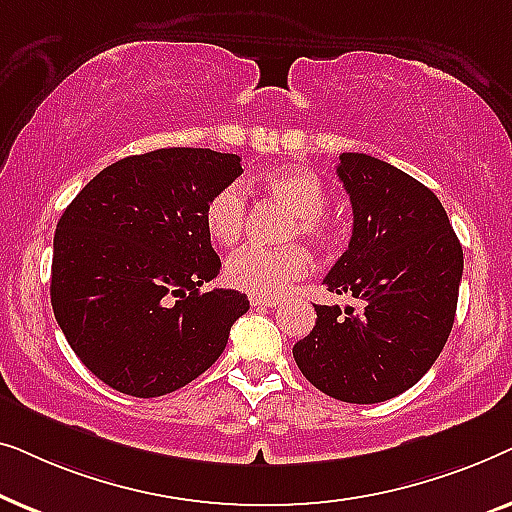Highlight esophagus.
<instances>
[{
	"label": "esophagus",
	"mask_w": 512,
	"mask_h": 512,
	"mask_svg": "<svg viewBox=\"0 0 512 512\" xmlns=\"http://www.w3.org/2000/svg\"><path fill=\"white\" fill-rule=\"evenodd\" d=\"M279 300L277 298H251V307H256V310H270V307H277Z\"/></svg>",
	"instance_id": "1"
}]
</instances>
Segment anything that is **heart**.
<instances>
[{"instance_id": "b5f03b06", "label": "heart", "mask_w": 512, "mask_h": 512, "mask_svg": "<svg viewBox=\"0 0 512 512\" xmlns=\"http://www.w3.org/2000/svg\"><path fill=\"white\" fill-rule=\"evenodd\" d=\"M258 186L291 212V219L286 223V240L293 237H305L310 242L331 240L333 226L324 212L328 193L317 174L296 165L277 167L261 174ZM205 226L223 247L240 242L247 226V198L240 186H223L209 198ZM307 270H310V256L298 244L282 249L247 247L226 261V282L249 296L277 298Z\"/></svg>"}]
</instances>
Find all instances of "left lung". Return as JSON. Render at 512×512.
Returning a JSON list of instances; mask_svg holds the SVG:
<instances>
[{
  "mask_svg": "<svg viewBox=\"0 0 512 512\" xmlns=\"http://www.w3.org/2000/svg\"><path fill=\"white\" fill-rule=\"evenodd\" d=\"M338 177L354 214L352 240L328 291L363 303L314 305L317 324L293 345L300 373L345 403H382L422 380L450 338L464 251L440 200L366 153H342Z\"/></svg>",
  "mask_w": 512,
  "mask_h": 512,
  "instance_id": "obj_1",
  "label": "left lung"
}]
</instances>
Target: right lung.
Segmentation results:
<instances>
[{"label": "right lung", "instance_id": "obj_1", "mask_svg": "<svg viewBox=\"0 0 512 512\" xmlns=\"http://www.w3.org/2000/svg\"><path fill=\"white\" fill-rule=\"evenodd\" d=\"M240 174L235 153L158 149L104 167L62 212L53 314L83 366L111 389L172 394L223 354L249 300L200 291L221 270L205 207Z\"/></svg>", "mask_w": 512, "mask_h": 512}]
</instances>
